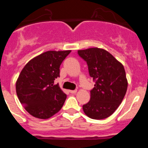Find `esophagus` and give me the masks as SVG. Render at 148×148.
<instances>
[{
    "label": "esophagus",
    "mask_w": 148,
    "mask_h": 148,
    "mask_svg": "<svg viewBox=\"0 0 148 148\" xmlns=\"http://www.w3.org/2000/svg\"><path fill=\"white\" fill-rule=\"evenodd\" d=\"M77 92V89H75V90H70V91H69V92H70V93H71V94H75Z\"/></svg>",
    "instance_id": "34e87169"
}]
</instances>
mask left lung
<instances>
[{
  "mask_svg": "<svg viewBox=\"0 0 148 148\" xmlns=\"http://www.w3.org/2000/svg\"><path fill=\"white\" fill-rule=\"evenodd\" d=\"M86 62L89 75L95 82L90 91V100L82 108L86 116L102 120L114 112L122 102L127 89L125 68L107 51L99 48L79 50Z\"/></svg>",
  "mask_w": 148,
  "mask_h": 148,
  "instance_id": "1",
  "label": "left lung"
}]
</instances>
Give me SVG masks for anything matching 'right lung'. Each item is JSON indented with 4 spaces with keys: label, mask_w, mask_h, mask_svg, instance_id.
<instances>
[{
    "label": "right lung",
    "mask_w": 148,
    "mask_h": 148,
    "mask_svg": "<svg viewBox=\"0 0 148 148\" xmlns=\"http://www.w3.org/2000/svg\"><path fill=\"white\" fill-rule=\"evenodd\" d=\"M71 52L48 51L25 65L16 84V94L25 110L38 119H49L63 107L66 95L53 84L60 65Z\"/></svg>",
    "instance_id": "obj_1"
}]
</instances>
